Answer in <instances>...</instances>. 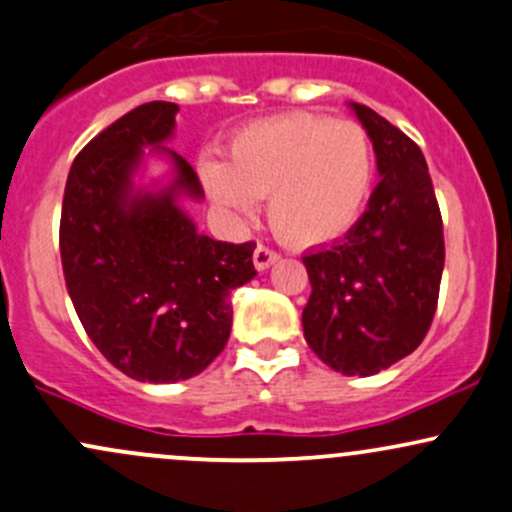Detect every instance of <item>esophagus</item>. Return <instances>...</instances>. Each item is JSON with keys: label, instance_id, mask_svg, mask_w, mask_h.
Here are the masks:
<instances>
[{"label": "esophagus", "instance_id": "1", "mask_svg": "<svg viewBox=\"0 0 512 512\" xmlns=\"http://www.w3.org/2000/svg\"><path fill=\"white\" fill-rule=\"evenodd\" d=\"M277 260H279V255L274 250H270V247H265V245H257L255 247V255H252V262H255V267L260 272H265L267 267H272Z\"/></svg>", "mask_w": 512, "mask_h": 512}]
</instances>
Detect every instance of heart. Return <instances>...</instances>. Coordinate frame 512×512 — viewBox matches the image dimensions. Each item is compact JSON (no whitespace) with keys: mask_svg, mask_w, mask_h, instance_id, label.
<instances>
[{"mask_svg":"<svg viewBox=\"0 0 512 512\" xmlns=\"http://www.w3.org/2000/svg\"><path fill=\"white\" fill-rule=\"evenodd\" d=\"M208 196L250 218L255 198H270L272 228L292 245L336 240L358 220L373 186V144L353 120L294 112L242 127L225 164L203 161Z\"/></svg>","mask_w":512,"mask_h":512,"instance_id":"heart-1","label":"heart"}]
</instances>
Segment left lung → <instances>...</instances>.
<instances>
[{"label":"left lung","mask_w":512,"mask_h":512,"mask_svg":"<svg viewBox=\"0 0 512 512\" xmlns=\"http://www.w3.org/2000/svg\"><path fill=\"white\" fill-rule=\"evenodd\" d=\"M351 110L373 142L380 181L358 223L306 252L309 348L343 375H368L410 355L437 311L444 228L422 149L370 107Z\"/></svg>","instance_id":"1"}]
</instances>
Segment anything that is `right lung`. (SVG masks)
<instances>
[{
	"instance_id": "add662e5",
	"label": "right lung",
	"mask_w": 512,
	"mask_h": 512,
	"mask_svg": "<svg viewBox=\"0 0 512 512\" xmlns=\"http://www.w3.org/2000/svg\"><path fill=\"white\" fill-rule=\"evenodd\" d=\"M174 102H147L90 139L71 166L61 211V262L80 324L117 370L139 383H179L206 370L233 326L230 294L255 277V242L201 235L179 198L203 188L164 147ZM152 146L175 164L164 189H134Z\"/></svg>"
}]
</instances>
